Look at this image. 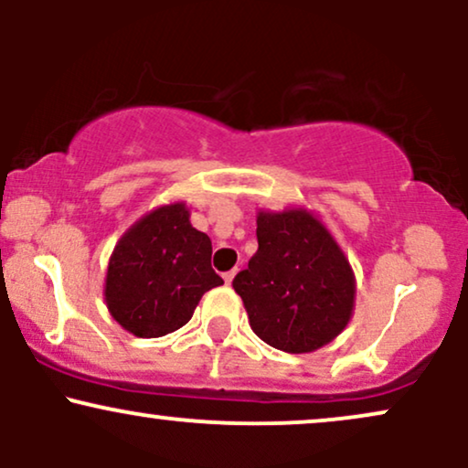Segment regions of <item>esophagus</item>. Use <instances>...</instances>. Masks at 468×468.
I'll return each mask as SVG.
<instances>
[{"label": "esophagus", "instance_id": "obj_1", "mask_svg": "<svg viewBox=\"0 0 468 468\" xmlns=\"http://www.w3.org/2000/svg\"><path fill=\"white\" fill-rule=\"evenodd\" d=\"M233 277H235V271H229V272H224V282H227V283L233 282Z\"/></svg>", "mask_w": 468, "mask_h": 468}]
</instances>
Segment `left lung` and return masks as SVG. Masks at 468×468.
I'll use <instances>...</instances> for the list:
<instances>
[{"label": "left lung", "instance_id": "8db88e82", "mask_svg": "<svg viewBox=\"0 0 468 468\" xmlns=\"http://www.w3.org/2000/svg\"><path fill=\"white\" fill-rule=\"evenodd\" d=\"M257 249L233 279L252 332L282 352H314L341 335L354 308L350 261L303 208L257 216Z\"/></svg>", "mask_w": 468, "mask_h": 468}]
</instances>
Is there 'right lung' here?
Masks as SVG:
<instances>
[{
	"label": "right lung",
	"mask_w": 468,
	"mask_h": 468,
	"mask_svg": "<svg viewBox=\"0 0 468 468\" xmlns=\"http://www.w3.org/2000/svg\"><path fill=\"white\" fill-rule=\"evenodd\" d=\"M211 239L191 227L185 204L155 208L112 252L105 279L112 316L141 338L178 330L202 294L224 283L211 268Z\"/></svg>",
	"instance_id": "add662e5"
}]
</instances>
